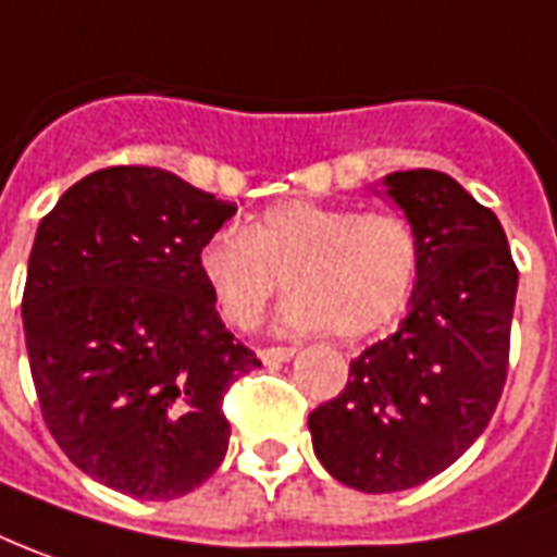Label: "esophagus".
Instances as JSON below:
<instances>
[{
  "mask_svg": "<svg viewBox=\"0 0 557 557\" xmlns=\"http://www.w3.org/2000/svg\"><path fill=\"white\" fill-rule=\"evenodd\" d=\"M295 356L292 346H268V349H259V359L265 364H280V361H289Z\"/></svg>",
  "mask_w": 557,
  "mask_h": 557,
  "instance_id": "34e87169",
  "label": "esophagus"
}]
</instances>
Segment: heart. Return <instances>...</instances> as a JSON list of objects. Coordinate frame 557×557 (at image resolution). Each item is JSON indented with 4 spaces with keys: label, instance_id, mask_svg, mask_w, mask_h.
<instances>
[{
    "label": "heart",
    "instance_id": "obj_1",
    "mask_svg": "<svg viewBox=\"0 0 557 557\" xmlns=\"http://www.w3.org/2000/svg\"><path fill=\"white\" fill-rule=\"evenodd\" d=\"M198 274L235 329L259 322L283 280L292 295L280 305V329L364 337L410 301L419 240L395 213L283 201L244 232H213L198 250Z\"/></svg>",
    "mask_w": 557,
    "mask_h": 557
}]
</instances>
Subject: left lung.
<instances>
[{
  "instance_id": "left-lung-1",
  "label": "left lung",
  "mask_w": 557,
  "mask_h": 557,
  "mask_svg": "<svg viewBox=\"0 0 557 557\" xmlns=\"http://www.w3.org/2000/svg\"><path fill=\"white\" fill-rule=\"evenodd\" d=\"M383 186L419 240L410 310L307 419L322 468L371 495L422 485L485 431L507 383L519 289L504 225L458 181L416 169Z\"/></svg>"
}]
</instances>
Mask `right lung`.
<instances>
[{"instance_id":"obj_1","label":"right lung","mask_w":557,"mask_h":557,"mask_svg":"<svg viewBox=\"0 0 557 557\" xmlns=\"http://www.w3.org/2000/svg\"><path fill=\"white\" fill-rule=\"evenodd\" d=\"M235 211L171 171L114 165L38 223L23 332L41 416L114 492L171 500L223 465V395L262 361L225 332L198 250Z\"/></svg>"}]
</instances>
